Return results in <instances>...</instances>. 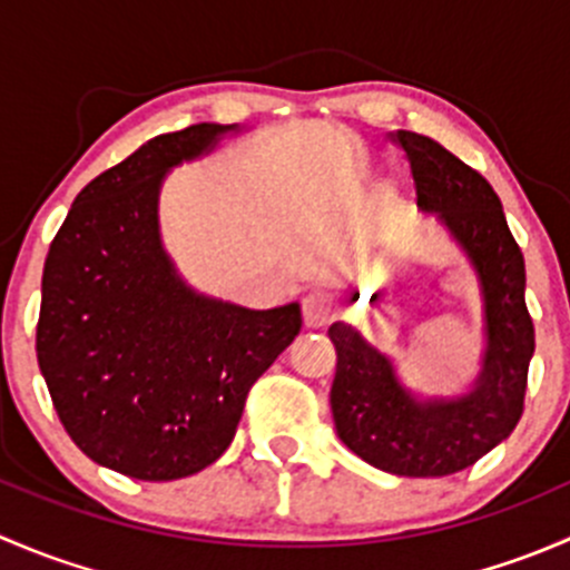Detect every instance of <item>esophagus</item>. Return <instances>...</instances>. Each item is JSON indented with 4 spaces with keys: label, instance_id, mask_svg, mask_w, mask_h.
Listing matches in <instances>:
<instances>
[{
    "label": "esophagus",
    "instance_id": "obj_1",
    "mask_svg": "<svg viewBox=\"0 0 570 570\" xmlns=\"http://www.w3.org/2000/svg\"><path fill=\"white\" fill-rule=\"evenodd\" d=\"M303 317H306L308 325H322L327 317V303L322 297H306L303 301Z\"/></svg>",
    "mask_w": 570,
    "mask_h": 570
}]
</instances>
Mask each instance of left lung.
Segmentation results:
<instances>
[{"instance_id": "obj_1", "label": "left lung", "mask_w": 570, "mask_h": 570, "mask_svg": "<svg viewBox=\"0 0 570 570\" xmlns=\"http://www.w3.org/2000/svg\"><path fill=\"white\" fill-rule=\"evenodd\" d=\"M416 181V204L450 228L480 278L485 355L474 389L452 400H419L396 361L355 327H327L336 347L331 411L336 433L375 469L400 476H446L502 444L524 413L534 327L524 301V256L510 234L499 195L441 142L396 129Z\"/></svg>"}]
</instances>
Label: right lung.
<instances>
[{
  "label": "right lung",
  "mask_w": 570,
  "mask_h": 570,
  "mask_svg": "<svg viewBox=\"0 0 570 570\" xmlns=\"http://www.w3.org/2000/svg\"><path fill=\"white\" fill-rule=\"evenodd\" d=\"M237 126L159 135L73 200L43 264L38 364L73 444L148 482L181 480L232 444L253 383L301 333V306L250 312L195 292L159 237L170 168Z\"/></svg>",
  "instance_id": "obj_1"
}]
</instances>
